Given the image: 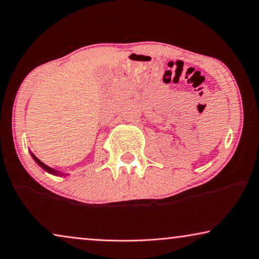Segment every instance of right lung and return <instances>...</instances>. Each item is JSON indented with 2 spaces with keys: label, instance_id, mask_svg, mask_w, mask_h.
Wrapping results in <instances>:
<instances>
[{
  "label": "right lung",
  "instance_id": "right-lung-1",
  "mask_svg": "<svg viewBox=\"0 0 259 259\" xmlns=\"http://www.w3.org/2000/svg\"><path fill=\"white\" fill-rule=\"evenodd\" d=\"M31 155H33L34 160H35V161H36V162H37V164H38V165H40L42 168H44V169H46V171H47V172H49V173H55V175H58V172H56V171H55V169H53V168H51V167H48V166H47V165H45V164H44V162H42V161L40 160V159H37L36 157H35V155H34V154H31Z\"/></svg>",
  "mask_w": 259,
  "mask_h": 259
}]
</instances>
